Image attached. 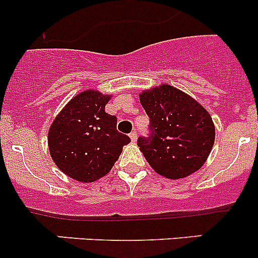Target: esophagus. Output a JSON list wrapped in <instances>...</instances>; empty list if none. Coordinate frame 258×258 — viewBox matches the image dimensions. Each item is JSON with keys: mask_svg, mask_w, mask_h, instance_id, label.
<instances>
[{"mask_svg": "<svg viewBox=\"0 0 258 258\" xmlns=\"http://www.w3.org/2000/svg\"><path fill=\"white\" fill-rule=\"evenodd\" d=\"M130 139L132 140V141H136V139H137V132L136 131H132L131 134H130Z\"/></svg>", "mask_w": 258, "mask_h": 258, "instance_id": "1", "label": "esophagus"}]
</instances>
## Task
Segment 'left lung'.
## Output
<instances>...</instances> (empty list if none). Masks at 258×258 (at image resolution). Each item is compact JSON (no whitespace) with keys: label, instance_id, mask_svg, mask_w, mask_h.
Returning a JSON list of instances; mask_svg holds the SVG:
<instances>
[{"label":"left lung","instance_id":"8db88e82","mask_svg":"<svg viewBox=\"0 0 258 258\" xmlns=\"http://www.w3.org/2000/svg\"><path fill=\"white\" fill-rule=\"evenodd\" d=\"M150 117V135L137 145L151 167L171 179L196 172L204 166L215 142L210 113L191 96L170 85L140 95Z\"/></svg>","mask_w":258,"mask_h":258}]
</instances>
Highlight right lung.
Masks as SVG:
<instances>
[{
	"instance_id": "right-lung-1",
	"label": "right lung",
	"mask_w": 258,
	"mask_h": 258,
	"mask_svg": "<svg viewBox=\"0 0 258 258\" xmlns=\"http://www.w3.org/2000/svg\"><path fill=\"white\" fill-rule=\"evenodd\" d=\"M111 96L87 90L75 96L48 130V148L57 167L80 182H93L111 171L131 140L116 130V116L105 112Z\"/></svg>"
}]
</instances>
